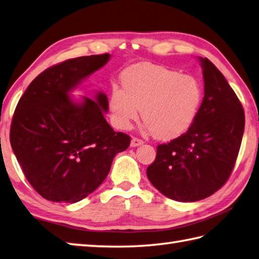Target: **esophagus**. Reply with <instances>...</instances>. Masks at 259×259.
<instances>
[{
  "label": "esophagus",
  "mask_w": 259,
  "mask_h": 259,
  "mask_svg": "<svg viewBox=\"0 0 259 259\" xmlns=\"http://www.w3.org/2000/svg\"><path fill=\"white\" fill-rule=\"evenodd\" d=\"M144 144V142L142 139H139V138H136V137H134L133 139H131V147H137V146H139V145H143Z\"/></svg>",
  "instance_id": "esophagus-1"
}]
</instances>
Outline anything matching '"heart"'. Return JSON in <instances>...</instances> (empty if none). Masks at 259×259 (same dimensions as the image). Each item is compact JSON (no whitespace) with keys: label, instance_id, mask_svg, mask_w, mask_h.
Instances as JSON below:
<instances>
[{"label":"heart","instance_id":"obj_1","mask_svg":"<svg viewBox=\"0 0 259 259\" xmlns=\"http://www.w3.org/2000/svg\"><path fill=\"white\" fill-rule=\"evenodd\" d=\"M121 82L122 89L113 87L110 95L112 121L119 129H129L140 112L146 130L155 138L171 140L185 134L198 113L201 91L190 76L143 63L126 70Z\"/></svg>","mask_w":259,"mask_h":259}]
</instances>
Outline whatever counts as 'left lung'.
<instances>
[{
    "instance_id": "8db88e82",
    "label": "left lung",
    "mask_w": 259,
    "mask_h": 259,
    "mask_svg": "<svg viewBox=\"0 0 259 259\" xmlns=\"http://www.w3.org/2000/svg\"><path fill=\"white\" fill-rule=\"evenodd\" d=\"M205 95L185 134L157 146L147 167L152 185L167 198L197 201L224 186L236 164L244 129L241 102L208 59L200 58Z\"/></svg>"
}]
</instances>
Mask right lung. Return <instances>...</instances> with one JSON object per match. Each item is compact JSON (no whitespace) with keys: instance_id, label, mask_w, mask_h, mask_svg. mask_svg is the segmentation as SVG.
<instances>
[{"instance_id":"right-lung-1","label":"right lung","mask_w":259,"mask_h":259,"mask_svg":"<svg viewBox=\"0 0 259 259\" xmlns=\"http://www.w3.org/2000/svg\"><path fill=\"white\" fill-rule=\"evenodd\" d=\"M110 54L70 59L39 73L19 100L10 143L28 182L56 203H77L105 180L130 137L107 123L105 94L76 104L69 92L105 65Z\"/></svg>"}]
</instances>
